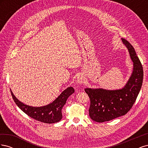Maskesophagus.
Returning <instances> with one entry per match:
<instances>
[{"label":"esophagus","instance_id":"1","mask_svg":"<svg viewBox=\"0 0 148 148\" xmlns=\"http://www.w3.org/2000/svg\"><path fill=\"white\" fill-rule=\"evenodd\" d=\"M84 79H85V78L84 76L83 75H79L78 76L77 81V83L79 84H83L85 81Z\"/></svg>","mask_w":148,"mask_h":148}]
</instances>
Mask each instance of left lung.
I'll return each mask as SVG.
<instances>
[{"label": "left lung", "mask_w": 148, "mask_h": 148, "mask_svg": "<svg viewBox=\"0 0 148 148\" xmlns=\"http://www.w3.org/2000/svg\"><path fill=\"white\" fill-rule=\"evenodd\" d=\"M133 62L132 73L125 86L116 90L86 88L90 99L89 115L97 122H104L126 114L135 103L141 88L143 69L135 49L126 39L122 38Z\"/></svg>", "instance_id": "1"}]
</instances>
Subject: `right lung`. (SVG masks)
I'll return each instance as SVG.
<instances>
[{"label": "right lung", "mask_w": 148, "mask_h": 148, "mask_svg": "<svg viewBox=\"0 0 148 148\" xmlns=\"http://www.w3.org/2000/svg\"><path fill=\"white\" fill-rule=\"evenodd\" d=\"M74 92L73 87H68L52 103L42 107L26 105L18 99L12 91L11 94L16 106L29 117L43 123H53L59 122L62 119V109L68 97Z\"/></svg>", "instance_id": "1"}]
</instances>
